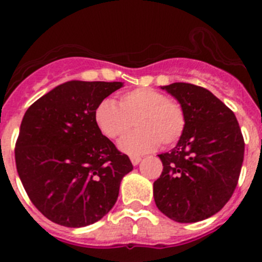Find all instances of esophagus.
<instances>
[{
    "label": "esophagus",
    "mask_w": 262,
    "mask_h": 262,
    "mask_svg": "<svg viewBox=\"0 0 262 262\" xmlns=\"http://www.w3.org/2000/svg\"><path fill=\"white\" fill-rule=\"evenodd\" d=\"M130 161H132V163H133V166H137L139 162H141L142 158L139 157V156H132Z\"/></svg>",
    "instance_id": "esophagus-1"
}]
</instances>
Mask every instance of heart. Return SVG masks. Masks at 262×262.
Wrapping results in <instances>:
<instances>
[{
	"mask_svg": "<svg viewBox=\"0 0 262 262\" xmlns=\"http://www.w3.org/2000/svg\"><path fill=\"white\" fill-rule=\"evenodd\" d=\"M97 129L109 139H118L137 125L133 133L119 142V148L132 156L156 149L161 143L172 146L186 128L184 109L165 94L149 87H138L119 96L118 105L105 99L94 113Z\"/></svg>",
	"mask_w": 262,
	"mask_h": 262,
	"instance_id": "1",
	"label": "heart"
}]
</instances>
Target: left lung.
<instances>
[{
    "label": "left lung",
    "mask_w": 262,
    "mask_h": 262,
    "mask_svg": "<svg viewBox=\"0 0 262 262\" xmlns=\"http://www.w3.org/2000/svg\"><path fill=\"white\" fill-rule=\"evenodd\" d=\"M186 116L184 134L171 152L158 155L163 165L153 184L156 205L180 223L218 213L238 184L245 141L236 115L209 90L176 82L163 86Z\"/></svg>",
    "instance_id": "1"
}]
</instances>
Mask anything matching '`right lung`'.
Wrapping results in <instances>:
<instances>
[{
  "label": "right lung",
  "instance_id": "right-lung-1",
  "mask_svg": "<svg viewBox=\"0 0 262 262\" xmlns=\"http://www.w3.org/2000/svg\"><path fill=\"white\" fill-rule=\"evenodd\" d=\"M121 82L70 81L36 100L15 144L23 186L54 223L84 227L110 212L130 160L95 124L97 105Z\"/></svg>",
  "mask_w": 262,
  "mask_h": 262
}]
</instances>
